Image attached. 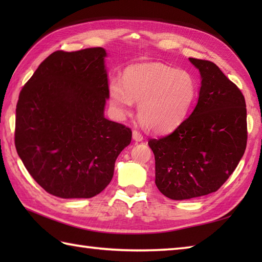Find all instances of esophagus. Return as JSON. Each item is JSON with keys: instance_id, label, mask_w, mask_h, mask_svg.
Listing matches in <instances>:
<instances>
[{"instance_id": "34e87169", "label": "esophagus", "mask_w": 262, "mask_h": 262, "mask_svg": "<svg viewBox=\"0 0 262 262\" xmlns=\"http://www.w3.org/2000/svg\"><path fill=\"white\" fill-rule=\"evenodd\" d=\"M133 140H134L135 142H142L143 136L137 130H134V132H133Z\"/></svg>"}]
</instances>
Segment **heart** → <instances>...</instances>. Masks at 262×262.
<instances>
[{"mask_svg": "<svg viewBox=\"0 0 262 262\" xmlns=\"http://www.w3.org/2000/svg\"><path fill=\"white\" fill-rule=\"evenodd\" d=\"M198 83L190 72L161 63L137 64L127 68L122 82L109 84L113 113L122 119L138 101L142 122L157 134H166L185 120L197 97Z\"/></svg>", "mask_w": 262, "mask_h": 262, "instance_id": "1", "label": "heart"}]
</instances>
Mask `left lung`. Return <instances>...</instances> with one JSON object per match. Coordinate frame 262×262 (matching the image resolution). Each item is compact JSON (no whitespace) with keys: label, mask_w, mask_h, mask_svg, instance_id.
<instances>
[{"label":"left lung","mask_w":262,"mask_h":262,"mask_svg":"<svg viewBox=\"0 0 262 262\" xmlns=\"http://www.w3.org/2000/svg\"><path fill=\"white\" fill-rule=\"evenodd\" d=\"M189 60L200 74L196 107L172 134L148 142L155 158V185L173 200L219 190L242 159L248 138L240 89L216 64Z\"/></svg>","instance_id":"obj_1"}]
</instances>
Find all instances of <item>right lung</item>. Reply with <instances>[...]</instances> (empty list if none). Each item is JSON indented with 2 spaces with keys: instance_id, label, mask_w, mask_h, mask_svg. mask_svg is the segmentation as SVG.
Segmentation results:
<instances>
[{
  "instance_id": "1",
  "label": "right lung",
  "mask_w": 262,
  "mask_h": 262,
  "mask_svg": "<svg viewBox=\"0 0 262 262\" xmlns=\"http://www.w3.org/2000/svg\"><path fill=\"white\" fill-rule=\"evenodd\" d=\"M104 48L55 52L19 96L15 148L30 176L53 196L91 198L107 187L132 130L104 117L109 99Z\"/></svg>"
}]
</instances>
